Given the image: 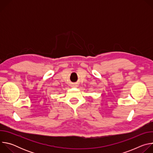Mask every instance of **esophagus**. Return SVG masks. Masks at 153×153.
<instances>
[{"mask_svg": "<svg viewBox=\"0 0 153 153\" xmlns=\"http://www.w3.org/2000/svg\"><path fill=\"white\" fill-rule=\"evenodd\" d=\"M73 86H75V85H73Z\"/></svg>", "mask_w": 153, "mask_h": 153, "instance_id": "34e87169", "label": "esophagus"}]
</instances>
